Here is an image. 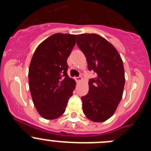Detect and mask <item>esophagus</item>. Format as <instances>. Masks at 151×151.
Here are the masks:
<instances>
[{
	"mask_svg": "<svg viewBox=\"0 0 151 151\" xmlns=\"http://www.w3.org/2000/svg\"><path fill=\"white\" fill-rule=\"evenodd\" d=\"M75 80H76L77 82H81V81H82V76L75 77Z\"/></svg>",
	"mask_w": 151,
	"mask_h": 151,
	"instance_id": "esophagus-1",
	"label": "esophagus"
}]
</instances>
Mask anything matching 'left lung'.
I'll list each match as a JSON object with an SVG mask.
<instances>
[{
  "mask_svg": "<svg viewBox=\"0 0 151 151\" xmlns=\"http://www.w3.org/2000/svg\"><path fill=\"white\" fill-rule=\"evenodd\" d=\"M76 44L85 54L90 71L96 77L89 80L87 95L82 97V110L88 119L102 122L115 113L123 94L125 71L116 49L97 34L77 35Z\"/></svg>",
  "mask_w": 151,
  "mask_h": 151,
  "instance_id": "1",
  "label": "left lung"
}]
</instances>
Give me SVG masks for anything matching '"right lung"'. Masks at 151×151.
<instances>
[{"instance_id":"1","label":"right lung","mask_w":151,"mask_h":151,"mask_svg":"<svg viewBox=\"0 0 151 151\" xmlns=\"http://www.w3.org/2000/svg\"><path fill=\"white\" fill-rule=\"evenodd\" d=\"M76 35L57 33L38 46L29 69L32 101L41 116L54 119L63 114L76 82L67 74V58Z\"/></svg>"}]
</instances>
